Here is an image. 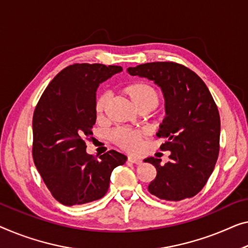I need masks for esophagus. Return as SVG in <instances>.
I'll return each instance as SVG.
<instances>
[{
  "label": "esophagus",
  "instance_id": "1",
  "mask_svg": "<svg viewBox=\"0 0 248 248\" xmlns=\"http://www.w3.org/2000/svg\"><path fill=\"white\" fill-rule=\"evenodd\" d=\"M128 161L131 162V164H136V165H140L142 162V160L138 157H134V156H128Z\"/></svg>",
  "mask_w": 248,
  "mask_h": 248
}]
</instances>
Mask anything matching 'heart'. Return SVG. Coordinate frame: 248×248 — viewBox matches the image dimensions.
<instances>
[{
  "mask_svg": "<svg viewBox=\"0 0 248 248\" xmlns=\"http://www.w3.org/2000/svg\"><path fill=\"white\" fill-rule=\"evenodd\" d=\"M124 94L130 99L138 110L146 108H156L159 102V92L150 83L143 81H135L123 88ZM109 98L107 94L99 95L94 105V111L98 117H102L108 105ZM145 136L141 130H130L127 128L117 129L111 135L113 142L123 149L135 153L140 147V139Z\"/></svg>",
  "mask_w": 248,
  "mask_h": 248,
  "instance_id": "1",
  "label": "heart"
}]
</instances>
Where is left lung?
Returning a JSON list of instances; mask_svg holds the SVG:
<instances>
[{
	"instance_id": "8db88e82",
	"label": "left lung",
	"mask_w": 248,
	"mask_h": 248,
	"mask_svg": "<svg viewBox=\"0 0 248 248\" xmlns=\"http://www.w3.org/2000/svg\"><path fill=\"white\" fill-rule=\"evenodd\" d=\"M127 71L154 81L165 99L166 117L157 136L167 138L160 149L170 151V161L160 165L161 159L146 158L157 170L148 190L170 202L194 197L212 175L219 153L220 118L208 88L194 71L173 62H151Z\"/></svg>"
}]
</instances>
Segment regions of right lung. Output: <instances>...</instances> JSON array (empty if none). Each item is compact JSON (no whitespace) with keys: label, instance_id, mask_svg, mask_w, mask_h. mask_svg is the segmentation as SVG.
Instances as JSON below:
<instances>
[{"label":"right lung","instance_id":"obj_1","mask_svg":"<svg viewBox=\"0 0 248 248\" xmlns=\"http://www.w3.org/2000/svg\"><path fill=\"white\" fill-rule=\"evenodd\" d=\"M123 71L118 65L76 63L59 72L33 113V159L47 189L65 206L102 198L110 176L127 156L110 150L97 159L87 154L99 84Z\"/></svg>","mask_w":248,"mask_h":248}]
</instances>
